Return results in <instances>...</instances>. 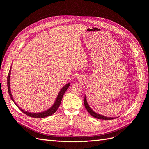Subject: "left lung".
I'll return each instance as SVG.
<instances>
[{"label":"left lung","instance_id":"1","mask_svg":"<svg viewBox=\"0 0 149 149\" xmlns=\"http://www.w3.org/2000/svg\"><path fill=\"white\" fill-rule=\"evenodd\" d=\"M84 106H85L86 109H87L88 112L90 113L91 115H92V116L93 117V118L100 119V120H113V119H115L116 118V117H107V116H106L104 115H100L93 111L92 109L90 107L89 105L88 104V103L87 102V100H86V95L84 97Z\"/></svg>","mask_w":149,"mask_h":149}]
</instances>
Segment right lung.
Returning a JSON list of instances; mask_svg holds the SVG:
<instances>
[{
	"mask_svg": "<svg viewBox=\"0 0 149 149\" xmlns=\"http://www.w3.org/2000/svg\"><path fill=\"white\" fill-rule=\"evenodd\" d=\"M11 66L10 68V71H9V74L8 75V78H7V85H8V93H9V95L10 97L11 98V99L12 100V101L14 103V104L16 105L18 108L20 109V110L23 112L24 113H25L26 115H27L28 116H29L31 117H33V118H45V117L46 116H51V115L54 114L55 112H56L57 109L58 108V107L60 105L61 103V101L63 98V96L64 93H65L66 91L68 89V88H69V85H70V83H67L66 84H65L61 90L60 91L58 94L56 98V100H55V102L53 104V105L49 108L48 110H46L45 111L42 112H38V113H31V112H29L28 111H25V110H23L21 107H20L18 104H17V103L15 102L13 97L12 96L11 94V87H10V75H11Z\"/></svg>",
	"mask_w": 149,
	"mask_h": 149,
	"instance_id": "add662e5",
	"label": "right lung"
}]
</instances>
